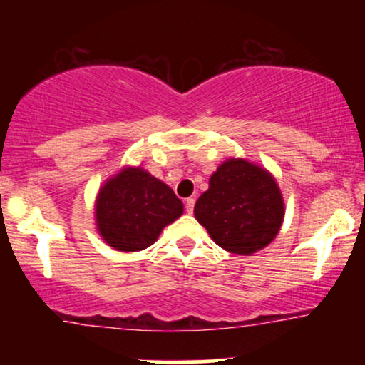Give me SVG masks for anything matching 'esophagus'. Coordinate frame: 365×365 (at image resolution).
<instances>
[{
    "mask_svg": "<svg viewBox=\"0 0 365 365\" xmlns=\"http://www.w3.org/2000/svg\"><path fill=\"white\" fill-rule=\"evenodd\" d=\"M194 206H195V199H192V197H190V199L185 200V211L187 212L194 211Z\"/></svg>",
    "mask_w": 365,
    "mask_h": 365,
    "instance_id": "obj_1",
    "label": "esophagus"
}]
</instances>
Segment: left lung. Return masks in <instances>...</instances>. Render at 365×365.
I'll return each instance as SVG.
<instances>
[{"mask_svg": "<svg viewBox=\"0 0 365 365\" xmlns=\"http://www.w3.org/2000/svg\"><path fill=\"white\" fill-rule=\"evenodd\" d=\"M217 245L232 254L257 252L278 235L283 197L274 178L244 159H228L212 173L194 207Z\"/></svg>", "mask_w": 365, "mask_h": 365, "instance_id": "1", "label": "left lung"}]
</instances>
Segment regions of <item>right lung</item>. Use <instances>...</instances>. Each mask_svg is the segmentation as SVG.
<instances>
[{
    "mask_svg": "<svg viewBox=\"0 0 365 365\" xmlns=\"http://www.w3.org/2000/svg\"><path fill=\"white\" fill-rule=\"evenodd\" d=\"M182 212L183 204L175 192L140 168H127L108 180L96 204L99 233L123 252L153 245Z\"/></svg>",
    "mask_w": 365,
    "mask_h": 365,
    "instance_id": "add662e5",
    "label": "right lung"
}]
</instances>
